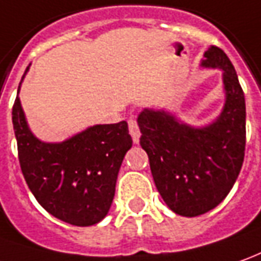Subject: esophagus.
I'll use <instances>...</instances> for the list:
<instances>
[{
    "label": "esophagus",
    "instance_id": "obj_1",
    "mask_svg": "<svg viewBox=\"0 0 261 261\" xmlns=\"http://www.w3.org/2000/svg\"><path fill=\"white\" fill-rule=\"evenodd\" d=\"M127 125H129V134L134 139V143H139V139H141V130L138 127V123L135 119L127 120Z\"/></svg>",
    "mask_w": 261,
    "mask_h": 261
}]
</instances>
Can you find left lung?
<instances>
[{"mask_svg": "<svg viewBox=\"0 0 261 261\" xmlns=\"http://www.w3.org/2000/svg\"><path fill=\"white\" fill-rule=\"evenodd\" d=\"M200 68L222 71L224 103L215 119L196 126L154 108L138 116L156 189L169 209L185 217L223 202L240 173L246 146V102L234 66L220 48L210 46Z\"/></svg>", "mask_w": 261, "mask_h": 261, "instance_id": "1", "label": "left lung"}]
</instances>
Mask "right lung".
Returning <instances> with one entry per match:
<instances>
[{"label":"right lung","mask_w":261,"mask_h":261,"mask_svg":"<svg viewBox=\"0 0 261 261\" xmlns=\"http://www.w3.org/2000/svg\"><path fill=\"white\" fill-rule=\"evenodd\" d=\"M21 84L12 108V125L28 188L38 203L59 220L81 227L99 223L111 209L120 165L132 148L127 123L92 125L62 142L41 141L21 105Z\"/></svg>","instance_id":"obj_1"}]
</instances>
